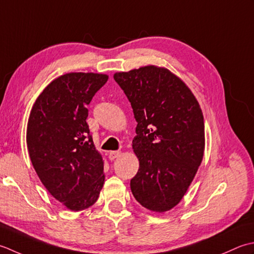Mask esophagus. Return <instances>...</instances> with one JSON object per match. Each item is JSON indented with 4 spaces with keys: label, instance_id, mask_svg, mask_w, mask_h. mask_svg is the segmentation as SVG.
<instances>
[{
    "label": "esophagus",
    "instance_id": "obj_1",
    "mask_svg": "<svg viewBox=\"0 0 254 254\" xmlns=\"http://www.w3.org/2000/svg\"><path fill=\"white\" fill-rule=\"evenodd\" d=\"M120 156H121V151H110V153H108V158H110V160H115Z\"/></svg>",
    "mask_w": 254,
    "mask_h": 254
}]
</instances>
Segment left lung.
Masks as SVG:
<instances>
[{
    "label": "left lung",
    "instance_id": "8db88e82",
    "mask_svg": "<svg viewBox=\"0 0 254 254\" xmlns=\"http://www.w3.org/2000/svg\"><path fill=\"white\" fill-rule=\"evenodd\" d=\"M130 102L139 170L130 181L133 197L164 213L180 203L201 163L205 125L197 100L172 72L146 65L114 74Z\"/></svg>",
    "mask_w": 254,
    "mask_h": 254
}]
</instances>
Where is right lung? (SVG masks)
<instances>
[{
    "instance_id": "obj_1",
    "label": "right lung",
    "mask_w": 254,
    "mask_h": 254,
    "mask_svg": "<svg viewBox=\"0 0 254 254\" xmlns=\"http://www.w3.org/2000/svg\"><path fill=\"white\" fill-rule=\"evenodd\" d=\"M108 75L71 72L45 87L30 111L26 141L48 192L73 211L89 208L104 184V162L90 134L87 105Z\"/></svg>"
}]
</instances>
